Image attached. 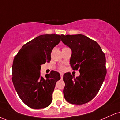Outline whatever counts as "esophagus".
Here are the masks:
<instances>
[{"instance_id": "obj_1", "label": "esophagus", "mask_w": 120, "mask_h": 120, "mask_svg": "<svg viewBox=\"0 0 120 120\" xmlns=\"http://www.w3.org/2000/svg\"><path fill=\"white\" fill-rule=\"evenodd\" d=\"M60 78H61V79H62L63 76H64V74H63V73H60Z\"/></svg>"}]
</instances>
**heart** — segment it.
I'll return each instance as SVG.
<instances>
[{"label": "heart", "instance_id": "b5f03b06", "mask_svg": "<svg viewBox=\"0 0 120 120\" xmlns=\"http://www.w3.org/2000/svg\"><path fill=\"white\" fill-rule=\"evenodd\" d=\"M60 70H61V71L64 70V67H63V66L60 67Z\"/></svg>", "mask_w": 120, "mask_h": 120}]
</instances>
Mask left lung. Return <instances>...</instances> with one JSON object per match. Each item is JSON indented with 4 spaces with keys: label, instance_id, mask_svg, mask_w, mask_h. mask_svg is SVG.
Wrapping results in <instances>:
<instances>
[{
    "label": "left lung",
    "instance_id": "left-lung-1",
    "mask_svg": "<svg viewBox=\"0 0 120 120\" xmlns=\"http://www.w3.org/2000/svg\"><path fill=\"white\" fill-rule=\"evenodd\" d=\"M62 41L72 50L70 65L80 75L70 72L64 75V99L68 103L82 105L92 100L99 92L105 75V56L96 41L83 34L62 36Z\"/></svg>",
    "mask_w": 120,
    "mask_h": 120
}]
</instances>
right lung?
I'll list each match as a JSON object with an SVG mask.
<instances>
[{"mask_svg":"<svg viewBox=\"0 0 120 120\" xmlns=\"http://www.w3.org/2000/svg\"><path fill=\"white\" fill-rule=\"evenodd\" d=\"M62 35L43 34L26 43L15 56L12 64V80L21 100L31 108L40 109L52 103V94L58 72L54 70L40 76L41 64L49 62L54 47L61 40Z\"/></svg>","mask_w":120,"mask_h":120,"instance_id":"obj_1","label":"right lung"}]
</instances>
